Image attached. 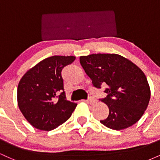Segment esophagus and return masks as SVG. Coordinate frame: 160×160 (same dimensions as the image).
<instances>
[{
  "mask_svg": "<svg viewBox=\"0 0 160 160\" xmlns=\"http://www.w3.org/2000/svg\"><path fill=\"white\" fill-rule=\"evenodd\" d=\"M88 101H89V102H90V103H92V104L96 103V102H97L96 99L93 98V97H89V99H88Z\"/></svg>",
  "mask_w": 160,
  "mask_h": 160,
  "instance_id": "obj_1",
  "label": "esophagus"
}]
</instances>
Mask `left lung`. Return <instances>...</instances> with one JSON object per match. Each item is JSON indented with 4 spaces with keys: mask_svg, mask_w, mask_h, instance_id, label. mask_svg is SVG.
Instances as JSON below:
<instances>
[{
    "mask_svg": "<svg viewBox=\"0 0 160 160\" xmlns=\"http://www.w3.org/2000/svg\"><path fill=\"white\" fill-rule=\"evenodd\" d=\"M80 65L93 86L107 85V97L101 99L109 115L101 123L114 130L132 126L141 119L150 98L144 73L128 58L118 54L98 53L80 57Z\"/></svg>",
    "mask_w": 160,
    "mask_h": 160,
    "instance_id": "1",
    "label": "left lung"
}]
</instances>
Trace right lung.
<instances>
[{"instance_id":"obj_1","label":"right lung","mask_w":160,"mask_h":160,"mask_svg":"<svg viewBox=\"0 0 160 160\" xmlns=\"http://www.w3.org/2000/svg\"><path fill=\"white\" fill-rule=\"evenodd\" d=\"M75 58V56L49 57L29 69L20 80L18 106L34 128L51 131L68 120L76 108V103L66 99L61 74L64 67Z\"/></svg>"}]
</instances>
